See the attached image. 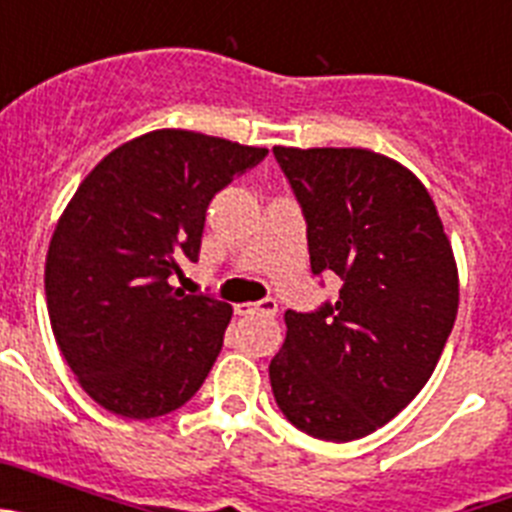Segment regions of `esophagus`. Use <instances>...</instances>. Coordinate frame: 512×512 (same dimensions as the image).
<instances>
[{
	"label": "esophagus",
	"instance_id": "obj_1",
	"mask_svg": "<svg viewBox=\"0 0 512 512\" xmlns=\"http://www.w3.org/2000/svg\"><path fill=\"white\" fill-rule=\"evenodd\" d=\"M238 315H266V318H274L277 315V300H261V302H243V305H235Z\"/></svg>",
	"mask_w": 512,
	"mask_h": 512
}]
</instances>
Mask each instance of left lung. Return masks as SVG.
Instances as JSON below:
<instances>
[{
	"label": "left lung",
	"mask_w": 512,
	"mask_h": 512,
	"mask_svg": "<svg viewBox=\"0 0 512 512\" xmlns=\"http://www.w3.org/2000/svg\"><path fill=\"white\" fill-rule=\"evenodd\" d=\"M307 220L312 274H336V305L287 310L269 364L289 423L346 443L390 423L425 387L459 310V269L431 194L369 148L274 146Z\"/></svg>",
	"instance_id": "left-lung-1"
}]
</instances>
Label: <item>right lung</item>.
I'll use <instances>...</instances> for the list:
<instances>
[{"instance_id": "add662e5", "label": "right lung", "mask_w": 512, "mask_h": 512, "mask_svg": "<svg viewBox=\"0 0 512 512\" xmlns=\"http://www.w3.org/2000/svg\"><path fill=\"white\" fill-rule=\"evenodd\" d=\"M161 128L128 140L79 184L45 256V302L63 359L104 410L148 420L182 408L210 374L228 302L171 287L200 256L215 192L266 156Z\"/></svg>"}]
</instances>
